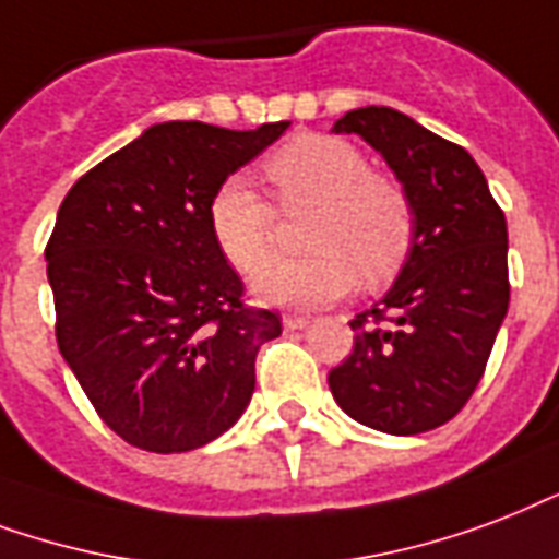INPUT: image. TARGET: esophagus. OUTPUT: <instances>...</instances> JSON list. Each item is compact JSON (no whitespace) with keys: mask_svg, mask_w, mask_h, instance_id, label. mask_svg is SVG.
Returning <instances> with one entry per match:
<instances>
[{"mask_svg":"<svg viewBox=\"0 0 559 559\" xmlns=\"http://www.w3.org/2000/svg\"><path fill=\"white\" fill-rule=\"evenodd\" d=\"M309 323H311V320L302 318V314H285V318H283V326L288 329V332H294V329H306Z\"/></svg>","mask_w":559,"mask_h":559,"instance_id":"1","label":"esophagus"}]
</instances>
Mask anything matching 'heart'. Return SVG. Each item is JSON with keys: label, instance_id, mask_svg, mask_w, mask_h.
<instances>
[{"label": "heart", "instance_id": "1", "mask_svg": "<svg viewBox=\"0 0 559 559\" xmlns=\"http://www.w3.org/2000/svg\"><path fill=\"white\" fill-rule=\"evenodd\" d=\"M285 212L314 210L306 227L309 257L285 259L253 280L271 306L320 309L356 288L388 283L414 241V210L402 186L382 175L361 148L335 136H300L265 163ZM210 230L241 274H257L276 245V210L245 177H227L210 201Z\"/></svg>", "mask_w": 559, "mask_h": 559}]
</instances>
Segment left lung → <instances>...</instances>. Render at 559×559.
Segmentation results:
<instances>
[{"label":"left lung","instance_id":"left-lung-1","mask_svg":"<svg viewBox=\"0 0 559 559\" xmlns=\"http://www.w3.org/2000/svg\"><path fill=\"white\" fill-rule=\"evenodd\" d=\"M382 154L414 210V241L382 300L349 323L356 344L329 373L344 414L384 435L455 417L478 388L508 314V221L455 142L391 107L332 124Z\"/></svg>","mask_w":559,"mask_h":559}]
</instances>
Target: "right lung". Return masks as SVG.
Here are the masks:
<instances>
[{"label":"right lung","mask_w":559,"mask_h":559,"mask_svg":"<svg viewBox=\"0 0 559 559\" xmlns=\"http://www.w3.org/2000/svg\"><path fill=\"white\" fill-rule=\"evenodd\" d=\"M288 124H151L60 203L46 248L60 356L131 445L192 452L248 408L259 347L283 323L241 302L210 201Z\"/></svg>","instance_id":"1"}]
</instances>
